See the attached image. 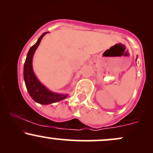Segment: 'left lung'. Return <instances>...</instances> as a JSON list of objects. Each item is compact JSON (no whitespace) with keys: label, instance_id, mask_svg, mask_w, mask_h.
<instances>
[{"label":"left lung","instance_id":"left-lung-1","mask_svg":"<svg viewBox=\"0 0 153 153\" xmlns=\"http://www.w3.org/2000/svg\"><path fill=\"white\" fill-rule=\"evenodd\" d=\"M136 60H137V59H136Z\"/></svg>","mask_w":153,"mask_h":153}]
</instances>
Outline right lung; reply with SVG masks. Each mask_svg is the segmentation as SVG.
<instances>
[{
    "instance_id": "1",
    "label": "right lung",
    "mask_w": 153,
    "mask_h": 153,
    "mask_svg": "<svg viewBox=\"0 0 153 153\" xmlns=\"http://www.w3.org/2000/svg\"><path fill=\"white\" fill-rule=\"evenodd\" d=\"M47 32L44 33L38 39L37 42L29 49L24 66V79L26 89L32 99L40 104L47 105L55 103L66 99L68 95L60 94L49 91L43 85L35 75L32 68V58L35 51L37 48L43 36Z\"/></svg>"
}]
</instances>
